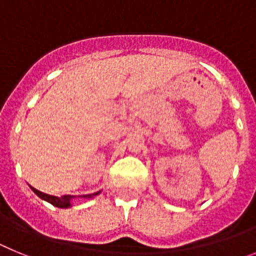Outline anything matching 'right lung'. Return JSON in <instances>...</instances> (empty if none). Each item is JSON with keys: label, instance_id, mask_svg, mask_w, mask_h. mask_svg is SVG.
<instances>
[{"label": "right lung", "instance_id": "obj_1", "mask_svg": "<svg viewBox=\"0 0 256 256\" xmlns=\"http://www.w3.org/2000/svg\"><path fill=\"white\" fill-rule=\"evenodd\" d=\"M30 188H32V191L34 192L36 195L38 196V198H40L42 200L47 201V202L52 204L54 206L61 208V209H68V208L73 206V200H76V198H87V200H90V198H94V196H97L98 194H101V191H98V192H94V194H92V195H83V196L65 195V196H61V198H58V196L47 195V194H44V192L38 191V190H36L34 187H32V186H30Z\"/></svg>", "mask_w": 256, "mask_h": 256}]
</instances>
